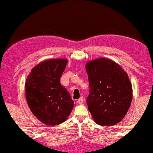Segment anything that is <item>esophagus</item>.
<instances>
[{
    "mask_svg": "<svg viewBox=\"0 0 153 153\" xmlns=\"http://www.w3.org/2000/svg\"><path fill=\"white\" fill-rule=\"evenodd\" d=\"M77 102H78L79 104H82V103L84 102V98H83V97H81L80 98L77 100Z\"/></svg>",
    "mask_w": 153,
    "mask_h": 153,
    "instance_id": "34e87169",
    "label": "esophagus"
}]
</instances>
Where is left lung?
<instances>
[{
	"label": "left lung",
	"instance_id": "left-lung-1",
	"mask_svg": "<svg viewBox=\"0 0 153 153\" xmlns=\"http://www.w3.org/2000/svg\"><path fill=\"white\" fill-rule=\"evenodd\" d=\"M86 69L90 88L86 102L95 122L101 126L118 124L132 100V86L127 74L107 58L90 61Z\"/></svg>",
	"mask_w": 153,
	"mask_h": 153
}]
</instances>
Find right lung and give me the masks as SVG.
Returning a JSON list of instances; mask_svg holds the SVG:
<instances>
[{
	"label": "right lung",
	"instance_id": "right-lung-1",
	"mask_svg": "<svg viewBox=\"0 0 153 153\" xmlns=\"http://www.w3.org/2000/svg\"><path fill=\"white\" fill-rule=\"evenodd\" d=\"M67 64L65 59H53L39 63L31 69L25 84L26 98L36 117L53 126L68 117L74 101L60 79Z\"/></svg>",
	"mask_w": 153,
	"mask_h": 153
}]
</instances>
